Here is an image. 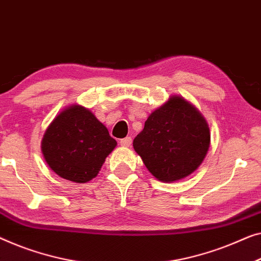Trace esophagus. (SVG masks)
<instances>
[{
    "label": "esophagus",
    "mask_w": 261,
    "mask_h": 261,
    "mask_svg": "<svg viewBox=\"0 0 261 261\" xmlns=\"http://www.w3.org/2000/svg\"><path fill=\"white\" fill-rule=\"evenodd\" d=\"M120 145H121L122 147H129L132 145V138L127 137L124 139H121L120 140Z\"/></svg>",
    "instance_id": "obj_1"
}]
</instances>
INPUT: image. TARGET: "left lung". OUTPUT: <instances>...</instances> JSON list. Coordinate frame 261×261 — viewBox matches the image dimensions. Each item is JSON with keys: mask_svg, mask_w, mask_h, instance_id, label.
<instances>
[{"mask_svg": "<svg viewBox=\"0 0 261 261\" xmlns=\"http://www.w3.org/2000/svg\"><path fill=\"white\" fill-rule=\"evenodd\" d=\"M211 145L203 115L191 102L172 95L150 113L133 147L147 169L162 182L191 175L202 164Z\"/></svg>", "mask_w": 261, "mask_h": 261, "instance_id": "1", "label": "left lung"}]
</instances>
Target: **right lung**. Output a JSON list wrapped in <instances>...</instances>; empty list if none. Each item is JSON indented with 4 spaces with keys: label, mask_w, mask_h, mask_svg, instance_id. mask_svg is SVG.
Listing matches in <instances>:
<instances>
[{
    "label": "right lung",
    "mask_w": 261,
    "mask_h": 261,
    "mask_svg": "<svg viewBox=\"0 0 261 261\" xmlns=\"http://www.w3.org/2000/svg\"><path fill=\"white\" fill-rule=\"evenodd\" d=\"M118 142L88 108L80 105L62 109L44 132L41 150L53 172L77 184L99 174Z\"/></svg>",
    "instance_id": "obj_1"
}]
</instances>
